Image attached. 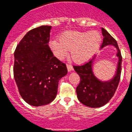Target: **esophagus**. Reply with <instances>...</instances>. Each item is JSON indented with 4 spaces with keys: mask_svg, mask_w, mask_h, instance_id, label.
Instances as JSON below:
<instances>
[{
    "mask_svg": "<svg viewBox=\"0 0 132 132\" xmlns=\"http://www.w3.org/2000/svg\"><path fill=\"white\" fill-rule=\"evenodd\" d=\"M66 66H67V69H68V72H70L71 70H73V67H72V66L70 65V64H67Z\"/></svg>",
    "mask_w": 132,
    "mask_h": 132,
    "instance_id": "34e87169",
    "label": "esophagus"
}]
</instances>
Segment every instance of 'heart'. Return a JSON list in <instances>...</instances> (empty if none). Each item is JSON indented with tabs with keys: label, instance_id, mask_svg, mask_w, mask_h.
Returning <instances> with one entry per match:
<instances>
[{
	"label": "heart",
	"instance_id": "b5f03b06",
	"mask_svg": "<svg viewBox=\"0 0 132 132\" xmlns=\"http://www.w3.org/2000/svg\"><path fill=\"white\" fill-rule=\"evenodd\" d=\"M101 36L95 31L81 32L69 31L61 35L60 40H52L49 47L53 53L59 60H63L68 55L69 50L74 62L84 63L91 59L100 48Z\"/></svg>",
	"mask_w": 132,
	"mask_h": 132
}]
</instances>
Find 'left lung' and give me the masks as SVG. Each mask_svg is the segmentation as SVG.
<instances>
[{
  "label": "left lung",
  "mask_w": 132,
  "mask_h": 132,
  "mask_svg": "<svg viewBox=\"0 0 132 132\" xmlns=\"http://www.w3.org/2000/svg\"><path fill=\"white\" fill-rule=\"evenodd\" d=\"M103 40L101 48L106 46L112 45L117 50L119 58L116 73L110 80H99L94 75L92 66L95 57L82 66H73L75 72L80 77V83L76 88L77 98L81 103L90 108H100L109 102L114 96L119 86L121 73L122 56L117 41L103 28H101Z\"/></svg>",
  "instance_id": "8db88e82"
}]
</instances>
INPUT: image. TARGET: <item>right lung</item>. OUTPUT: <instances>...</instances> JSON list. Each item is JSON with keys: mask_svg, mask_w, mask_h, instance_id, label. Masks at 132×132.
<instances>
[{"mask_svg": "<svg viewBox=\"0 0 132 132\" xmlns=\"http://www.w3.org/2000/svg\"><path fill=\"white\" fill-rule=\"evenodd\" d=\"M51 26L27 33L14 52L13 76L22 98L33 106L48 104L55 99L59 81L67 74L66 64L49 48Z\"/></svg>", "mask_w": 132, "mask_h": 132, "instance_id": "1", "label": "right lung"}]
</instances>
